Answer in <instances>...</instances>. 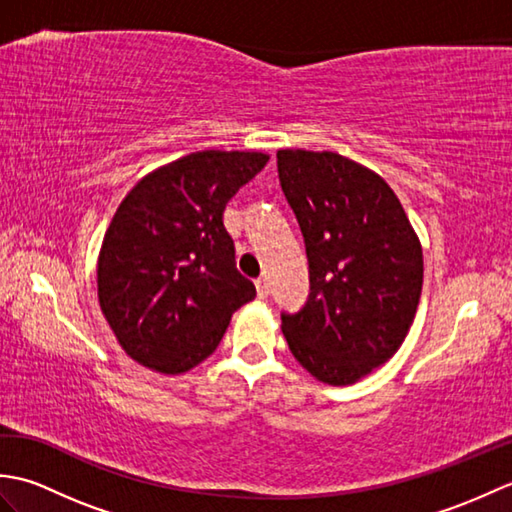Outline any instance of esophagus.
<instances>
[{
  "mask_svg": "<svg viewBox=\"0 0 512 512\" xmlns=\"http://www.w3.org/2000/svg\"><path fill=\"white\" fill-rule=\"evenodd\" d=\"M255 288H257V297L259 299H268L270 295V281L264 277V279H257L255 281Z\"/></svg>",
  "mask_w": 512,
  "mask_h": 512,
  "instance_id": "obj_1",
  "label": "esophagus"
}]
</instances>
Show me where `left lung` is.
<instances>
[{
    "label": "left lung",
    "instance_id": "8db88e82",
    "mask_svg": "<svg viewBox=\"0 0 512 512\" xmlns=\"http://www.w3.org/2000/svg\"><path fill=\"white\" fill-rule=\"evenodd\" d=\"M277 169L310 266L308 303L281 314V332L314 378L354 385L400 350L416 319L420 239L394 189L350 158L279 149Z\"/></svg>",
    "mask_w": 512,
    "mask_h": 512
}]
</instances>
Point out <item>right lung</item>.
<instances>
[{
    "mask_svg": "<svg viewBox=\"0 0 512 512\" xmlns=\"http://www.w3.org/2000/svg\"><path fill=\"white\" fill-rule=\"evenodd\" d=\"M262 151L204 149L147 173L107 226L96 286L105 321L127 356L160 374L209 358L233 312L255 299L235 268L222 215L266 167Z\"/></svg>",
    "mask_w": 512,
    "mask_h": 512,
    "instance_id": "obj_1",
    "label": "right lung"
}]
</instances>
